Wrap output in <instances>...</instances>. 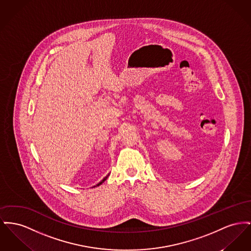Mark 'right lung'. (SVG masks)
Here are the masks:
<instances>
[{
  "mask_svg": "<svg viewBox=\"0 0 251 251\" xmlns=\"http://www.w3.org/2000/svg\"><path fill=\"white\" fill-rule=\"evenodd\" d=\"M108 176H109V175H108V176H106L104 177L103 179H102V180H101V181H100V183H99V184H98V185H97V186H100V185H101V184H102V183H103L104 181H105V180H106V179H107V178H108Z\"/></svg>",
  "mask_w": 251,
  "mask_h": 251,
  "instance_id": "1",
  "label": "right lung"
}]
</instances>
